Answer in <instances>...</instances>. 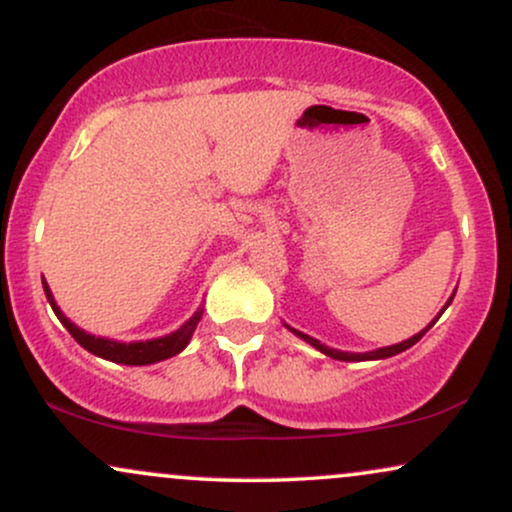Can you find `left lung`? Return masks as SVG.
<instances>
[{"label":"left lung","mask_w":512,"mask_h":512,"mask_svg":"<svg viewBox=\"0 0 512 512\" xmlns=\"http://www.w3.org/2000/svg\"><path fill=\"white\" fill-rule=\"evenodd\" d=\"M452 301V298H450ZM450 301L445 303V308H448L450 305ZM443 308V310H445ZM443 310H440V315H443ZM438 320V317H436ZM436 320L431 322V325L426 327V330H421L419 334H414V337L411 339H404V342H399V344H392V346H383V349H375V351H366V354H349V351H339V349H330V346H325V344H320L317 342V339H313V337H308V334H303V332H298V330H293V327H289V330L293 332V334H298V337L303 339V342H308L310 346H315L317 351H322V354L325 356H330V358H337V361H375V358H390V356H395V354H402V351H407L409 346H414L416 342H419L421 337H424V334L431 330L433 325H436Z\"/></svg>","instance_id":"left-lung-1"}]
</instances>
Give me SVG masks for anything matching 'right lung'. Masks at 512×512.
Masks as SVG:
<instances>
[{"label": "right lung", "mask_w": 512, "mask_h": 512, "mask_svg": "<svg viewBox=\"0 0 512 512\" xmlns=\"http://www.w3.org/2000/svg\"><path fill=\"white\" fill-rule=\"evenodd\" d=\"M43 289L52 305V310H55V315L60 317V322L67 327V332L72 334L76 342L84 346L86 351H91V354L108 358V361H113V363H125V366H149V363H158V361H163V358L180 354V351L190 344V337H192V332H195L197 322L202 320V310H197V313L192 315L190 320L180 327V330L170 332V334H166V337L149 339V342H129V344L113 342V339L93 337V334L79 330V327H76L74 322H69L67 317H64L62 310L57 308L50 286L45 284V281H43Z\"/></svg>", "instance_id": "right-lung-1"}]
</instances>
